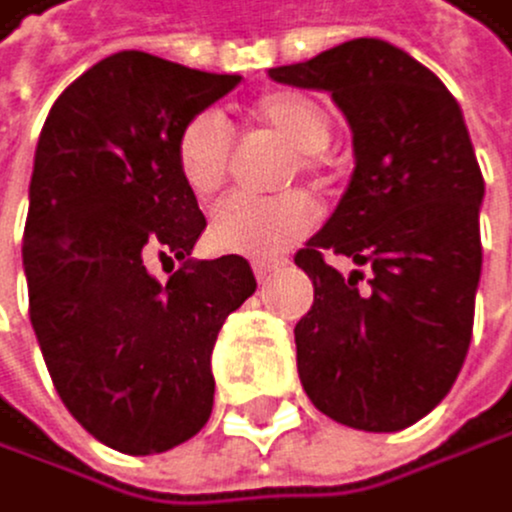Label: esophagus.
<instances>
[{
	"label": "esophagus",
	"instance_id": "1",
	"mask_svg": "<svg viewBox=\"0 0 512 512\" xmlns=\"http://www.w3.org/2000/svg\"><path fill=\"white\" fill-rule=\"evenodd\" d=\"M283 264V258H254L251 261V267H254V277L258 280H267L270 274H274V270Z\"/></svg>",
	"mask_w": 512,
	"mask_h": 512
}]
</instances>
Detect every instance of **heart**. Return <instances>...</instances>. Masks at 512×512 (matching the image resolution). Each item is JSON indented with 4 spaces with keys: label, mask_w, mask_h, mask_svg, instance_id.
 I'll return each instance as SVG.
<instances>
[{
    "label": "heart",
    "mask_w": 512,
    "mask_h": 512,
    "mask_svg": "<svg viewBox=\"0 0 512 512\" xmlns=\"http://www.w3.org/2000/svg\"><path fill=\"white\" fill-rule=\"evenodd\" d=\"M254 120L277 133L296 149L299 171L318 168V152L331 139L328 107L302 92H270L254 104ZM232 162V127L216 111H203L181 127L175 139V165L184 187L200 200L219 194L229 178ZM315 226V203L286 191L277 197L232 194L222 200L210 219V242L226 254L245 258H274Z\"/></svg>",
    "instance_id": "b5f03b06"
}]
</instances>
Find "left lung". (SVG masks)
<instances>
[{
	"label": "left lung",
	"instance_id": "8db88e82",
	"mask_svg": "<svg viewBox=\"0 0 512 512\" xmlns=\"http://www.w3.org/2000/svg\"><path fill=\"white\" fill-rule=\"evenodd\" d=\"M270 79L331 92L353 130V175L331 219L296 251L315 286L296 325L312 405L337 424L392 433L449 395L472 344L484 178L459 101L414 56L357 37ZM370 267L366 287L324 261Z\"/></svg>",
	"mask_w": 512,
	"mask_h": 512
}]
</instances>
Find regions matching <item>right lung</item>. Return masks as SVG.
<instances>
[{
	"instance_id": "right-lung-1",
	"label": "right lung",
	"mask_w": 512,
	"mask_h": 512,
	"mask_svg": "<svg viewBox=\"0 0 512 512\" xmlns=\"http://www.w3.org/2000/svg\"><path fill=\"white\" fill-rule=\"evenodd\" d=\"M238 82L123 50L56 98L37 139L21 245L31 325L69 414L127 456L200 433L216 334L258 286L238 254L187 258L206 219L175 165L184 123ZM152 257L182 267L162 284Z\"/></svg>"
}]
</instances>
